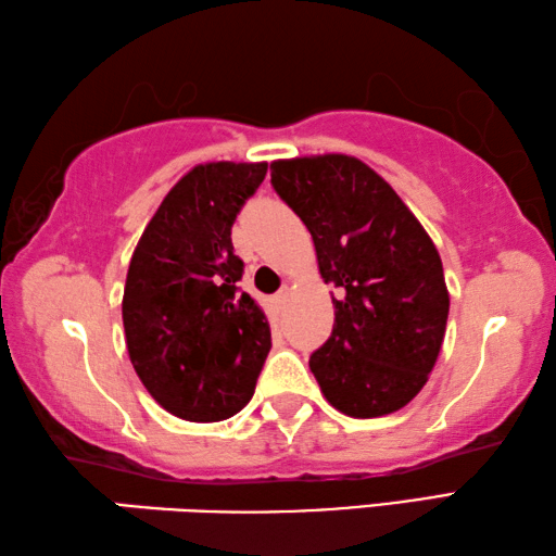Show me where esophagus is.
<instances>
[{
	"instance_id": "obj_1",
	"label": "esophagus",
	"mask_w": 556,
	"mask_h": 556,
	"mask_svg": "<svg viewBox=\"0 0 556 556\" xmlns=\"http://www.w3.org/2000/svg\"><path fill=\"white\" fill-rule=\"evenodd\" d=\"M286 298H288V288L283 286V288H280V290H278V293H276V295H273V303H276V307H280V305H283V303H286Z\"/></svg>"
}]
</instances>
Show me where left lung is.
I'll return each instance as SVG.
<instances>
[{
    "label": "left lung",
    "instance_id": "left-lung-1",
    "mask_svg": "<svg viewBox=\"0 0 556 556\" xmlns=\"http://www.w3.org/2000/svg\"><path fill=\"white\" fill-rule=\"evenodd\" d=\"M270 182L313 233L325 283L339 288L332 337L309 356L327 403L362 420L401 410L430 378L450 315L430 233L354 155L273 161Z\"/></svg>",
    "mask_w": 556,
    "mask_h": 556
}]
</instances>
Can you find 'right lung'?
Here are the masks:
<instances>
[{
	"label": "right lung",
	"instance_id": "obj_1",
	"mask_svg": "<svg viewBox=\"0 0 556 556\" xmlns=\"http://www.w3.org/2000/svg\"><path fill=\"white\" fill-rule=\"evenodd\" d=\"M268 163H204L173 185L126 273L122 319L129 358L163 410L219 422L251 401L270 352L263 309L239 288L231 224Z\"/></svg>",
	"mask_w": 556,
	"mask_h": 556
}]
</instances>
